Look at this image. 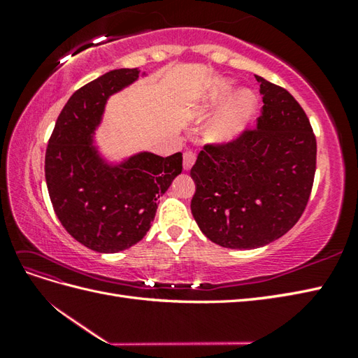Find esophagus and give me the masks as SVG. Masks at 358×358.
I'll use <instances>...</instances> for the list:
<instances>
[{
	"mask_svg": "<svg viewBox=\"0 0 358 358\" xmlns=\"http://www.w3.org/2000/svg\"><path fill=\"white\" fill-rule=\"evenodd\" d=\"M195 159H196V157H195L194 152H185V155H183V167H185V171H191V167L194 166Z\"/></svg>",
	"mask_w": 358,
	"mask_h": 358,
	"instance_id": "34e87169",
	"label": "esophagus"
}]
</instances>
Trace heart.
Here are the masks:
<instances>
[{"label": "heart", "mask_w": 358, "mask_h": 358, "mask_svg": "<svg viewBox=\"0 0 358 358\" xmlns=\"http://www.w3.org/2000/svg\"><path fill=\"white\" fill-rule=\"evenodd\" d=\"M234 92L235 86L232 81L226 78L217 80L204 94L196 115L204 117L220 109L229 101ZM257 108L258 98L250 90H240L226 106L224 110L215 120H212L206 127L204 134H206L208 141L220 144V146L237 141L252 121Z\"/></svg>", "instance_id": "heart-1"}]
</instances>
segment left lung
<instances>
[{"mask_svg":"<svg viewBox=\"0 0 358 358\" xmlns=\"http://www.w3.org/2000/svg\"><path fill=\"white\" fill-rule=\"evenodd\" d=\"M263 95L257 129L231 144H208L191 169V210L217 245L255 249L299 222L314 183L317 141L286 89L255 75Z\"/></svg>","mask_w":358,"mask_h":358,"instance_id":"obj_1","label":"left lung"}]
</instances>
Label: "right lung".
<instances>
[{"instance_id": "add662e5", "label": "right lung", "mask_w": 358, "mask_h": 358, "mask_svg": "<svg viewBox=\"0 0 358 358\" xmlns=\"http://www.w3.org/2000/svg\"><path fill=\"white\" fill-rule=\"evenodd\" d=\"M138 77V69H115L78 89L58 115L45 150L53 210L64 229L95 252L136 245L150 229L159 196L183 171L181 152L166 158L138 152L109 163L94 144L109 96Z\"/></svg>"}]
</instances>
